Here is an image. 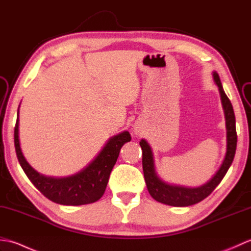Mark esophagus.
Instances as JSON below:
<instances>
[{"mask_svg":"<svg viewBox=\"0 0 251 251\" xmlns=\"http://www.w3.org/2000/svg\"><path fill=\"white\" fill-rule=\"evenodd\" d=\"M134 131H135V134H136V135H137V134H138V132H137V129H135V130H134Z\"/></svg>","mask_w":251,"mask_h":251,"instance_id":"34e87169","label":"esophagus"}]
</instances>
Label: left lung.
Returning a JSON list of instances; mask_svg holds the SVG:
<instances>
[{"label": "left lung", "instance_id": "left-lung-1", "mask_svg": "<svg viewBox=\"0 0 251 251\" xmlns=\"http://www.w3.org/2000/svg\"><path fill=\"white\" fill-rule=\"evenodd\" d=\"M212 77H214V81L218 86V90H219L223 113H225L226 129V152L219 169L217 170L214 176L206 183L196 186V188L168 183L167 181L159 177L156 172L155 159H154V154L151 146L149 145V142L146 139H141L139 142L142 149V168L148 191L154 200L162 202V204L175 207H186L197 204V202L205 200L216 189V186L221 182V180L232 165L234 156H235L237 145L235 114H234L230 99L227 98L225 90H223L219 74L214 71L212 72Z\"/></svg>", "mask_w": 251, "mask_h": 251}]
</instances>
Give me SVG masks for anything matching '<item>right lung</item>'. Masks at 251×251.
<instances>
[{
	"mask_svg": "<svg viewBox=\"0 0 251 251\" xmlns=\"http://www.w3.org/2000/svg\"><path fill=\"white\" fill-rule=\"evenodd\" d=\"M130 140V134L127 130L111 137L87 166L76 174L60 178L40 174L25 159L19 140V108L14 131L16 154L26 177L47 199L67 206L92 204L101 199L120 155L121 148Z\"/></svg>",
	"mask_w": 251,
	"mask_h": 251,
	"instance_id": "add662e5",
	"label": "right lung"
}]
</instances>
